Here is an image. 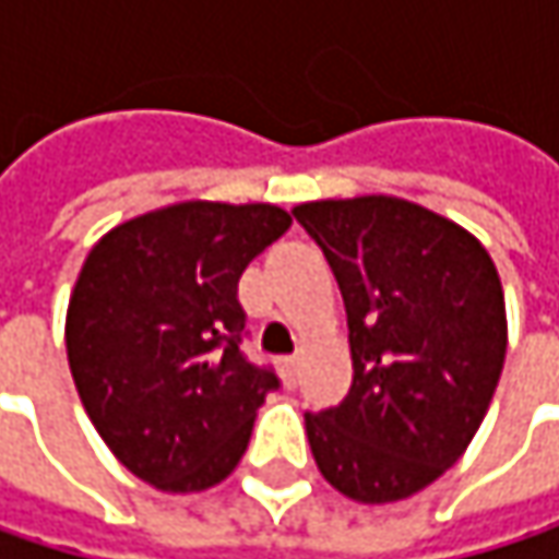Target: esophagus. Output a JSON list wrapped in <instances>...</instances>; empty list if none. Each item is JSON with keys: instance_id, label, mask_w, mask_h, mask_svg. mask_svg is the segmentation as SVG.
<instances>
[{"instance_id": "34e87169", "label": "esophagus", "mask_w": 559, "mask_h": 559, "mask_svg": "<svg viewBox=\"0 0 559 559\" xmlns=\"http://www.w3.org/2000/svg\"><path fill=\"white\" fill-rule=\"evenodd\" d=\"M297 366H300V362H297V356H284V359L278 362L281 379H284V385H287V389H294V385H297Z\"/></svg>"}]
</instances>
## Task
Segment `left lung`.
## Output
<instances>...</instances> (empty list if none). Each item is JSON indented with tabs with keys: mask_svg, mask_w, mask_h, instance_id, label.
<instances>
[{
	"mask_svg": "<svg viewBox=\"0 0 559 559\" xmlns=\"http://www.w3.org/2000/svg\"><path fill=\"white\" fill-rule=\"evenodd\" d=\"M349 323L353 389L304 414L323 479L389 504L437 483L476 437L508 346L496 262L460 223L385 193L294 206Z\"/></svg>",
	"mask_w": 559,
	"mask_h": 559,
	"instance_id": "1",
	"label": "left lung"
}]
</instances>
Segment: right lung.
Segmentation results:
<instances>
[{"instance_id": "right-lung-1", "label": "right lung", "mask_w": 559, "mask_h": 559, "mask_svg": "<svg viewBox=\"0 0 559 559\" xmlns=\"http://www.w3.org/2000/svg\"><path fill=\"white\" fill-rule=\"evenodd\" d=\"M287 226L272 203L183 200L90 249L67 304V362L93 427L142 483L203 492L239 466L278 389L239 349V278Z\"/></svg>"}]
</instances>
